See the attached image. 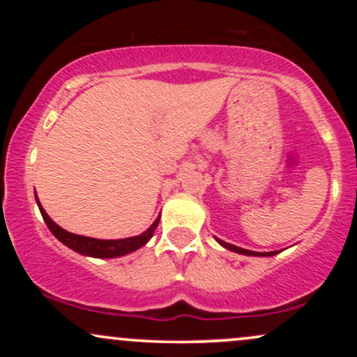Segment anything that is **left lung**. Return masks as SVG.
Returning a JSON list of instances; mask_svg holds the SVG:
<instances>
[{"mask_svg":"<svg viewBox=\"0 0 357 357\" xmlns=\"http://www.w3.org/2000/svg\"><path fill=\"white\" fill-rule=\"evenodd\" d=\"M216 241H218V243L223 248L230 250V252L240 253V255H248V257H273V255H277V253L282 252V250H280V252H278V250H275V252H252V250H245V248L235 247V245L227 243V241H223V240H220V238H216Z\"/></svg>","mask_w":357,"mask_h":357,"instance_id":"obj_1","label":"left lung"}]
</instances>
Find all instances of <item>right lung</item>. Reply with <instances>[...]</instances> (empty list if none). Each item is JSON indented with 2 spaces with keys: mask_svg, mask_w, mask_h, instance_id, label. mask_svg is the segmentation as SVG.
Instances as JSON below:
<instances>
[{
  "mask_svg": "<svg viewBox=\"0 0 357 357\" xmlns=\"http://www.w3.org/2000/svg\"><path fill=\"white\" fill-rule=\"evenodd\" d=\"M36 204H38L40 213H42L45 223H47L48 230H50L53 235H55L56 240H60L61 243L67 245L68 248L73 250V252L80 253V255L85 257H93V258H116V257H122L127 255V253H132L139 250L141 247L153 238L155 228L159 225V218L154 220V223L151 225L149 228L144 233L137 236H129V238H121V240H99V238H90V236H82V235H75V233H70L63 228L59 227V225L53 221L50 216L47 215V211L43 210L42 203H40L38 196L35 195Z\"/></svg>",
  "mask_w": 357,
  "mask_h": 357,
  "instance_id": "obj_1",
  "label": "right lung"
}]
</instances>
